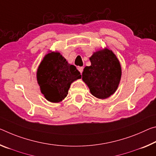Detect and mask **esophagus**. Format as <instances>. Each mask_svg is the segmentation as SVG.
I'll list each match as a JSON object with an SVG mask.
<instances>
[{"label":"esophagus","mask_w":156,"mask_h":156,"mask_svg":"<svg viewBox=\"0 0 156 156\" xmlns=\"http://www.w3.org/2000/svg\"><path fill=\"white\" fill-rule=\"evenodd\" d=\"M78 71H80V72L81 73H82L83 71V66H78Z\"/></svg>","instance_id":"esophagus-1"}]
</instances>
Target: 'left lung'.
Listing matches in <instances>:
<instances>
[{
    "instance_id": "left-lung-1",
    "label": "left lung",
    "mask_w": 156,
    "mask_h": 156,
    "mask_svg": "<svg viewBox=\"0 0 156 156\" xmlns=\"http://www.w3.org/2000/svg\"><path fill=\"white\" fill-rule=\"evenodd\" d=\"M91 66L83 71V80L90 92L98 98H108L117 90L122 69L117 57L108 48L96 52L90 58Z\"/></svg>"
}]
</instances>
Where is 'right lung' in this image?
Masks as SVG:
<instances>
[{"label":"right lung","mask_w":156,"mask_h":156,"mask_svg":"<svg viewBox=\"0 0 156 156\" xmlns=\"http://www.w3.org/2000/svg\"><path fill=\"white\" fill-rule=\"evenodd\" d=\"M41 93L48 101L60 102L68 94L71 83L81 78L80 73L74 65L60 53L51 52L41 61L37 73Z\"/></svg>","instance_id":"1"}]
</instances>
